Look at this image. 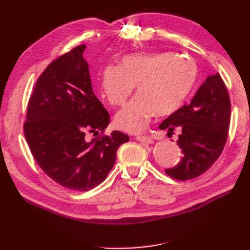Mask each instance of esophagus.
Instances as JSON below:
<instances>
[{"mask_svg": "<svg viewBox=\"0 0 250 250\" xmlns=\"http://www.w3.org/2000/svg\"><path fill=\"white\" fill-rule=\"evenodd\" d=\"M135 140H138L139 142L143 143V145H150V143L153 142V140H152V138L150 137V135H147V134L137 135V137H135Z\"/></svg>", "mask_w": 250, "mask_h": 250, "instance_id": "34e87169", "label": "esophagus"}]
</instances>
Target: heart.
Masks as SVG:
<instances>
[{
  "label": "heart",
  "mask_w": 250,
  "mask_h": 250,
  "mask_svg": "<svg viewBox=\"0 0 250 250\" xmlns=\"http://www.w3.org/2000/svg\"><path fill=\"white\" fill-rule=\"evenodd\" d=\"M197 73L195 62L181 55H126L118 67L104 69L101 91L110 104L121 105L137 86L138 95L117 113L116 125L129 132H139L155 113L170 116L184 104L195 87Z\"/></svg>",
  "instance_id": "b5f03b06"
}]
</instances>
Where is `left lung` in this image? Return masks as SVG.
I'll return each mask as SVG.
<instances>
[{
    "label": "left lung",
    "instance_id": "left-lung-1",
    "mask_svg": "<svg viewBox=\"0 0 250 250\" xmlns=\"http://www.w3.org/2000/svg\"><path fill=\"white\" fill-rule=\"evenodd\" d=\"M230 122V99L218 73L208 76L191 103L168 116L159 128L170 132L180 128L177 145L182 149L180 163L167 168L175 180L186 181L205 173L216 162L225 146Z\"/></svg>",
    "mask_w": 250,
    "mask_h": 250
}]
</instances>
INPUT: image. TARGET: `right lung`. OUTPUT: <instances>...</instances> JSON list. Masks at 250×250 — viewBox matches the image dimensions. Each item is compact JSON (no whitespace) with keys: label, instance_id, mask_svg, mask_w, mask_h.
<instances>
[{"label":"right lung","instance_id":"1","mask_svg":"<svg viewBox=\"0 0 250 250\" xmlns=\"http://www.w3.org/2000/svg\"><path fill=\"white\" fill-rule=\"evenodd\" d=\"M79 45L46 67L28 100L24 134L42 170L66 188L89 191L107 177L119 146L120 131L104 134L110 116L92 91L88 62ZM102 133L90 143L86 132Z\"/></svg>","mask_w":250,"mask_h":250}]
</instances>
